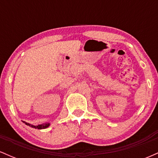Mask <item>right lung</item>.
Wrapping results in <instances>:
<instances>
[{"instance_id": "obj_1", "label": "right lung", "mask_w": 158, "mask_h": 158, "mask_svg": "<svg viewBox=\"0 0 158 158\" xmlns=\"http://www.w3.org/2000/svg\"><path fill=\"white\" fill-rule=\"evenodd\" d=\"M23 123H24L27 126L32 127V128H36V129H44V128H48V127L50 126V123H48V122L44 123H43V124H41V125H38V126H34V125L30 124V123L25 122V121H23Z\"/></svg>"}]
</instances>
